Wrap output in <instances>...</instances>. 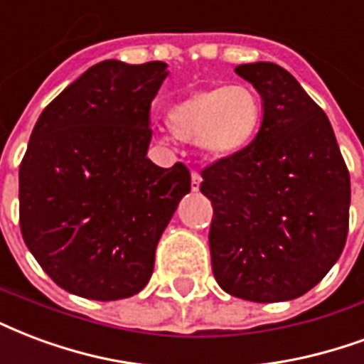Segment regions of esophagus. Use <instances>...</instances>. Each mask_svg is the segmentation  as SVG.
<instances>
[{
    "instance_id": "34e87169",
    "label": "esophagus",
    "mask_w": 364,
    "mask_h": 364,
    "mask_svg": "<svg viewBox=\"0 0 364 364\" xmlns=\"http://www.w3.org/2000/svg\"><path fill=\"white\" fill-rule=\"evenodd\" d=\"M200 183H203L200 173H198V171H193V173H191V187H193V191L200 189Z\"/></svg>"
}]
</instances>
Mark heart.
Masks as SVG:
<instances>
[{
	"label": "heart",
	"mask_w": 364,
	"mask_h": 364,
	"mask_svg": "<svg viewBox=\"0 0 364 364\" xmlns=\"http://www.w3.org/2000/svg\"><path fill=\"white\" fill-rule=\"evenodd\" d=\"M264 121L262 96L249 85L198 90L169 107L171 133L196 142L214 160H233L249 150Z\"/></svg>",
	"instance_id": "b5f03b06"
}]
</instances>
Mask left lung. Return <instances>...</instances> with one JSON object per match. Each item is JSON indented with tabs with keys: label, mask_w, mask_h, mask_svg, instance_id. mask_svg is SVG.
I'll list each match as a JSON object with an SVG mask.
<instances>
[{
	"label": "left lung",
	"mask_w": 364,
	"mask_h": 364,
	"mask_svg": "<svg viewBox=\"0 0 364 364\" xmlns=\"http://www.w3.org/2000/svg\"><path fill=\"white\" fill-rule=\"evenodd\" d=\"M264 102L255 144L203 169L212 200V272L223 291L255 303L305 295L346 247L351 183L322 107L284 67H235Z\"/></svg>",
	"instance_id": "obj_1"
}]
</instances>
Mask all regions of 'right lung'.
Listing matches in <instances>:
<instances>
[{"mask_svg":"<svg viewBox=\"0 0 364 364\" xmlns=\"http://www.w3.org/2000/svg\"><path fill=\"white\" fill-rule=\"evenodd\" d=\"M164 61L96 63L52 100L18 168V220L32 257L65 291L94 301L139 293L189 169L146 158Z\"/></svg>","mask_w":364,"mask_h":364,"instance_id":"add662e5","label":"right lung"}]
</instances>
